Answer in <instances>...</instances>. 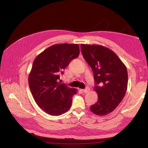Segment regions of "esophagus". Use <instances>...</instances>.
<instances>
[{
	"mask_svg": "<svg viewBox=\"0 0 148 148\" xmlns=\"http://www.w3.org/2000/svg\"><path fill=\"white\" fill-rule=\"evenodd\" d=\"M89 91H90V88H89V87H86L84 89H83L82 90V91L84 93H88Z\"/></svg>",
	"mask_w": 148,
	"mask_h": 148,
	"instance_id": "1",
	"label": "esophagus"
}]
</instances>
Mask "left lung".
<instances>
[{
  "label": "left lung",
  "mask_w": 148,
  "mask_h": 148,
  "mask_svg": "<svg viewBox=\"0 0 148 148\" xmlns=\"http://www.w3.org/2000/svg\"><path fill=\"white\" fill-rule=\"evenodd\" d=\"M82 53L91 67L98 101L91 106L93 114L104 116L113 112L127 90L126 66L110 49L97 44H81Z\"/></svg>",
  "instance_id": "1"
}]
</instances>
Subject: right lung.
Segmentation results:
<instances>
[{"mask_svg":"<svg viewBox=\"0 0 148 148\" xmlns=\"http://www.w3.org/2000/svg\"><path fill=\"white\" fill-rule=\"evenodd\" d=\"M79 54L77 44H59L35 58L28 77L29 86L36 104L48 114L60 115L70 108L77 90L57 81L59 75Z\"/></svg>","mask_w":148,"mask_h":148,"instance_id":"obj_1","label":"right lung"}]
</instances>
